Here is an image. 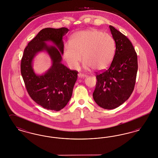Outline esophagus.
I'll list each match as a JSON object with an SVG mask.
<instances>
[{
	"mask_svg": "<svg viewBox=\"0 0 158 158\" xmlns=\"http://www.w3.org/2000/svg\"><path fill=\"white\" fill-rule=\"evenodd\" d=\"M78 77L80 78L81 77H86V75L85 74L81 73H78Z\"/></svg>",
	"mask_w": 158,
	"mask_h": 158,
	"instance_id": "esophagus-1",
	"label": "esophagus"
}]
</instances>
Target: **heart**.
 Masks as SVG:
<instances>
[{
	"instance_id": "1",
	"label": "heart",
	"mask_w": 158,
	"mask_h": 158,
	"mask_svg": "<svg viewBox=\"0 0 158 158\" xmlns=\"http://www.w3.org/2000/svg\"><path fill=\"white\" fill-rule=\"evenodd\" d=\"M115 50L114 38L108 33L92 29L75 34L63 50V57L72 69L78 68L82 56L83 68L104 70L112 61Z\"/></svg>"
}]
</instances>
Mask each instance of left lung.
<instances>
[{"label":"left lung","mask_w":158,"mask_h":158,"mask_svg":"<svg viewBox=\"0 0 158 158\" xmlns=\"http://www.w3.org/2000/svg\"><path fill=\"white\" fill-rule=\"evenodd\" d=\"M110 28L115 43L113 61L107 70L96 73L93 98L101 108L114 109L123 104L135 88L138 69L137 56L128 38L114 27Z\"/></svg>","instance_id":"obj_1"}]
</instances>
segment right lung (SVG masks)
Instances as JSON below:
<instances>
[{
  "instance_id": "obj_1",
  "label": "right lung",
  "mask_w": 158,
  "mask_h": 158,
  "mask_svg": "<svg viewBox=\"0 0 158 158\" xmlns=\"http://www.w3.org/2000/svg\"><path fill=\"white\" fill-rule=\"evenodd\" d=\"M67 28H46L40 31L25 47L21 63V72L27 90L32 99L44 108L60 111L72 95L78 72L70 70L63 64V37L69 31ZM52 41L58 48L48 46ZM46 51L52 60V66L44 74L37 76L32 69V60L36 54Z\"/></svg>"
}]
</instances>
